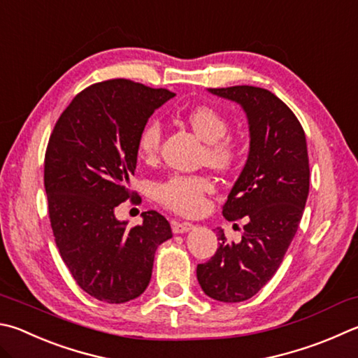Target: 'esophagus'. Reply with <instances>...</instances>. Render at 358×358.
Instances as JSON below:
<instances>
[{
    "instance_id": "esophagus-1",
    "label": "esophagus",
    "mask_w": 358,
    "mask_h": 358,
    "mask_svg": "<svg viewBox=\"0 0 358 358\" xmlns=\"http://www.w3.org/2000/svg\"><path fill=\"white\" fill-rule=\"evenodd\" d=\"M194 229V225L191 222H173L172 224V230L177 235H181V233H187Z\"/></svg>"
}]
</instances>
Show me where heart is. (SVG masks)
<instances>
[{
    "instance_id": "heart-1",
    "label": "heart",
    "mask_w": 358,
    "mask_h": 358,
    "mask_svg": "<svg viewBox=\"0 0 358 358\" xmlns=\"http://www.w3.org/2000/svg\"><path fill=\"white\" fill-rule=\"evenodd\" d=\"M185 122L203 141L205 161L217 171H230L241 159V147L229 133L227 117L211 106L192 108L183 115ZM161 141V125L157 119H150L141 128L136 148L141 158L153 159L158 153ZM213 189L211 181L201 175H173L155 187V197L162 205L181 214H197L203 210L206 194Z\"/></svg>"
}]
</instances>
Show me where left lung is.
Masks as SVG:
<instances>
[{
	"label": "left lung",
	"instance_id": "left-lung-1",
	"mask_svg": "<svg viewBox=\"0 0 358 358\" xmlns=\"http://www.w3.org/2000/svg\"><path fill=\"white\" fill-rule=\"evenodd\" d=\"M238 103L249 123V155L222 206L227 220L247 217L239 243L219 247L197 266L206 296L219 302H243L255 296L280 268L302 219L310 187L307 141L291 109L269 90L253 86L208 89Z\"/></svg>",
	"mask_w": 358,
	"mask_h": 358
}]
</instances>
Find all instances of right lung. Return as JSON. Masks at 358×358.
Segmentation results:
<instances>
[{
    "mask_svg": "<svg viewBox=\"0 0 358 358\" xmlns=\"http://www.w3.org/2000/svg\"><path fill=\"white\" fill-rule=\"evenodd\" d=\"M173 96L128 80L96 83L71 100L50 136L43 180L55 241L76 283L99 301L139 297L158 245L172 238L158 211L142 213L129 230L114 211L133 194L141 128Z\"/></svg>",
    "mask_w": 358,
    "mask_h": 358,
    "instance_id": "add662e5",
    "label": "right lung"
}]
</instances>
